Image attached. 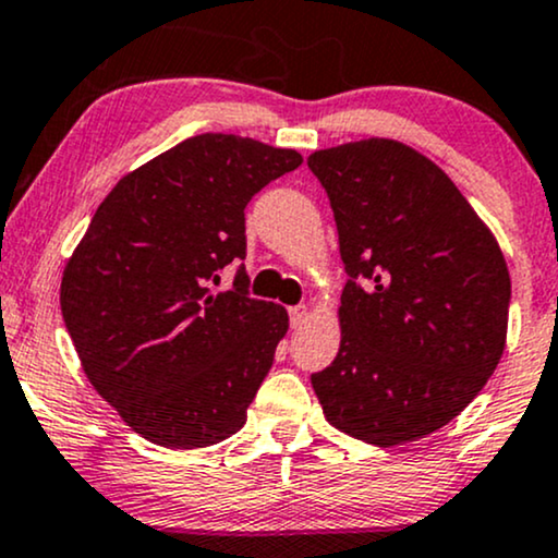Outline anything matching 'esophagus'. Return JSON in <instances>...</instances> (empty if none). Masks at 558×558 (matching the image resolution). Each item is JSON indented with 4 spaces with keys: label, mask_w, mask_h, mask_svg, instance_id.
<instances>
[{
    "label": "esophagus",
    "mask_w": 558,
    "mask_h": 558,
    "mask_svg": "<svg viewBox=\"0 0 558 558\" xmlns=\"http://www.w3.org/2000/svg\"><path fill=\"white\" fill-rule=\"evenodd\" d=\"M288 315H291V328H301V325L310 319V306H304V304L291 306V310H288Z\"/></svg>",
    "instance_id": "34e87169"
}]
</instances>
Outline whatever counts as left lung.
<instances>
[{
	"label": "left lung",
	"mask_w": 558,
	"mask_h": 558,
	"mask_svg": "<svg viewBox=\"0 0 558 558\" xmlns=\"http://www.w3.org/2000/svg\"><path fill=\"white\" fill-rule=\"evenodd\" d=\"M306 165L328 191L351 275L341 349L312 375L325 420L383 448L425 438L501 362L511 299L501 246L451 178L401 141H351Z\"/></svg>",
	"instance_id": "obj_1"
}]
</instances>
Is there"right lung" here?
I'll return each mask as SVG.
<instances>
[{
	"mask_svg": "<svg viewBox=\"0 0 558 558\" xmlns=\"http://www.w3.org/2000/svg\"><path fill=\"white\" fill-rule=\"evenodd\" d=\"M304 162L296 149L202 133L114 183L60 286L83 373L141 438L204 448L239 433L288 332V312L246 293L243 209Z\"/></svg>",
	"mask_w": 558,
	"mask_h": 558,
	"instance_id": "right-lung-1",
	"label": "right lung"
}]
</instances>
